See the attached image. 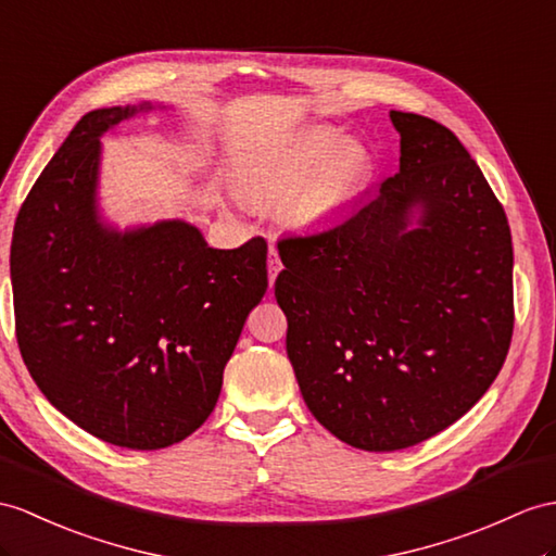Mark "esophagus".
<instances>
[{"instance_id":"obj_1","label":"esophagus","mask_w":556,"mask_h":556,"mask_svg":"<svg viewBox=\"0 0 556 556\" xmlns=\"http://www.w3.org/2000/svg\"><path fill=\"white\" fill-rule=\"evenodd\" d=\"M268 282L270 286H274V280H276V276H278V270H280V260H278V250L270 245L268 248Z\"/></svg>"}]
</instances>
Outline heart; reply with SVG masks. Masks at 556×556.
Returning <instances> with one entry per match:
<instances>
[{
	"instance_id": "1",
	"label": "heart",
	"mask_w": 556,
	"mask_h": 556,
	"mask_svg": "<svg viewBox=\"0 0 556 556\" xmlns=\"http://www.w3.org/2000/svg\"><path fill=\"white\" fill-rule=\"evenodd\" d=\"M370 176L368 148L356 139L340 141L334 129L316 127L256 160L245 184L250 193L266 200H282L300 187L288 216L296 226H311L351 205Z\"/></svg>"
}]
</instances>
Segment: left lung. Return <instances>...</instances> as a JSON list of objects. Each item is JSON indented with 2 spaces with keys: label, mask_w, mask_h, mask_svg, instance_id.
Returning <instances> with one entry per match:
<instances>
[{
  "label": "left lung",
  "mask_w": 556,
  "mask_h": 556,
  "mask_svg": "<svg viewBox=\"0 0 556 556\" xmlns=\"http://www.w3.org/2000/svg\"><path fill=\"white\" fill-rule=\"evenodd\" d=\"M401 169L344 222L278 240L276 300L311 415L370 453L410 448L477 403L514 330L507 214L455 134L391 111ZM413 206L420 228L408 229Z\"/></svg>",
  "instance_id": "obj_1"
}]
</instances>
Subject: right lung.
Here are the masks:
<instances>
[{
    "mask_svg": "<svg viewBox=\"0 0 556 556\" xmlns=\"http://www.w3.org/2000/svg\"><path fill=\"white\" fill-rule=\"evenodd\" d=\"M143 108L91 111L67 134L16 216L11 286L23 363L53 408L155 451L214 410L268 274L264 238L214 250L184 222L129 233L99 222V137Z\"/></svg>",
    "mask_w": 556,
    "mask_h": 556,
    "instance_id": "1",
    "label": "right lung"
}]
</instances>
